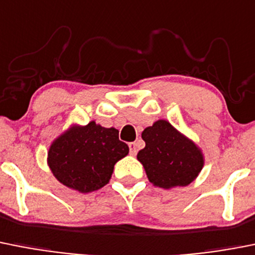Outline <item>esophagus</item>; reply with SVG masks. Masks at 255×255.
Here are the masks:
<instances>
[{
  "mask_svg": "<svg viewBox=\"0 0 255 255\" xmlns=\"http://www.w3.org/2000/svg\"><path fill=\"white\" fill-rule=\"evenodd\" d=\"M129 149H130V154H131V155H136V153H137L136 143H129Z\"/></svg>",
  "mask_w": 255,
  "mask_h": 255,
  "instance_id": "esophagus-1",
  "label": "esophagus"
}]
</instances>
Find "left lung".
<instances>
[{
  "label": "left lung",
  "instance_id": "left-lung-1",
  "mask_svg": "<svg viewBox=\"0 0 255 255\" xmlns=\"http://www.w3.org/2000/svg\"><path fill=\"white\" fill-rule=\"evenodd\" d=\"M145 148L137 153L149 181L160 188L188 186L204 167L201 149L165 120L144 129Z\"/></svg>",
  "mask_w": 255,
  "mask_h": 255
}]
</instances>
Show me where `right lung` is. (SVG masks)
Listing matches in <instances>:
<instances>
[{"label":"right lung","instance_id":"add662e5","mask_svg":"<svg viewBox=\"0 0 255 255\" xmlns=\"http://www.w3.org/2000/svg\"><path fill=\"white\" fill-rule=\"evenodd\" d=\"M129 153L115 128L91 121L71 126L51 143L48 165L64 186L82 193L93 192L109 183L114 165Z\"/></svg>","mask_w":255,"mask_h":255}]
</instances>
